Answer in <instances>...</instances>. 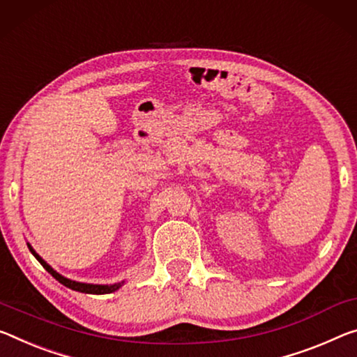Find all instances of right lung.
Here are the masks:
<instances>
[{
    "label": "right lung",
    "instance_id": "1",
    "mask_svg": "<svg viewBox=\"0 0 357 357\" xmlns=\"http://www.w3.org/2000/svg\"><path fill=\"white\" fill-rule=\"evenodd\" d=\"M28 248H30V251L33 252V256H35L39 260V262H41L43 267L46 268L56 281H60L61 284L66 286V287H70V289H73V291L86 292V294H109V292L117 291L119 287L122 286L121 282H119V284H111V286H101V284H86V282H77V281L68 280V278H65V276H61V275L56 273V271L52 267H50V265H47L46 262H44V260L39 257L35 251H33V248L30 245H28Z\"/></svg>",
    "mask_w": 357,
    "mask_h": 357
}]
</instances>
